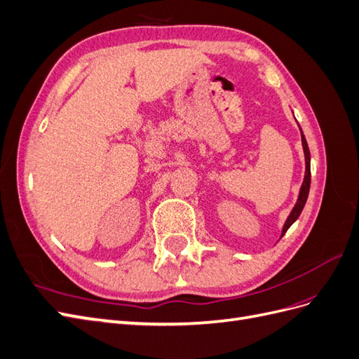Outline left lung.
<instances>
[{
  "instance_id": "8db88e82",
  "label": "left lung",
  "mask_w": 359,
  "mask_h": 359,
  "mask_svg": "<svg viewBox=\"0 0 359 359\" xmlns=\"http://www.w3.org/2000/svg\"><path fill=\"white\" fill-rule=\"evenodd\" d=\"M301 130V127H299ZM301 140H302V148H304V157H306V175H304V181H302V186L299 189V196H298V201L295 203V206H293V210L290 211L287 220L283 226V231H281V236H283L289 227L297 222V219L299 217L304 205H306L307 202V198H309V191H310V180H311V172H310V149H309V145H307V140L306 137H304V133L301 130Z\"/></svg>"
}]
</instances>
